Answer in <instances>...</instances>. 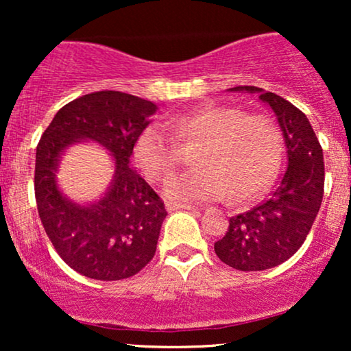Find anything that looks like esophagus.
<instances>
[{"mask_svg":"<svg viewBox=\"0 0 351 351\" xmlns=\"http://www.w3.org/2000/svg\"><path fill=\"white\" fill-rule=\"evenodd\" d=\"M168 211H181V209H186V211H195L193 206H186V204H178V203H167Z\"/></svg>","mask_w":351,"mask_h":351,"instance_id":"obj_1","label":"esophagus"}]
</instances>
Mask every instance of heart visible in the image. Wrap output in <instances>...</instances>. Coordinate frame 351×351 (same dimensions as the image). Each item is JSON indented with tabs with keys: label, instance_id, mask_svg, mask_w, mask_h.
<instances>
[{
	"label": "heart",
	"instance_id": "1",
	"mask_svg": "<svg viewBox=\"0 0 351 351\" xmlns=\"http://www.w3.org/2000/svg\"><path fill=\"white\" fill-rule=\"evenodd\" d=\"M167 125L173 136L158 127L145 128L134 153L143 175L162 183L180 161L178 144L200 145L193 160L199 168L170 179L165 186L168 198L189 204L224 198L232 204L249 203L276 180L282 136L267 117L209 104L171 117Z\"/></svg>",
	"mask_w": 351,
	"mask_h": 351
}]
</instances>
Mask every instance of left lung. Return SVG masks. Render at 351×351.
<instances>
[{"label": "left lung", "instance_id": "left-lung-1", "mask_svg": "<svg viewBox=\"0 0 351 351\" xmlns=\"http://www.w3.org/2000/svg\"><path fill=\"white\" fill-rule=\"evenodd\" d=\"M231 90L257 94L276 114L287 148V168L267 199L232 216L215 251L237 271H265L285 263L307 239L324 198V152L302 110L274 92L254 86Z\"/></svg>", "mask_w": 351, "mask_h": 351}]
</instances>
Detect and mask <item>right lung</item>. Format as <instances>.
Segmentation results:
<instances>
[{"mask_svg": "<svg viewBox=\"0 0 351 351\" xmlns=\"http://www.w3.org/2000/svg\"><path fill=\"white\" fill-rule=\"evenodd\" d=\"M150 100L100 90L66 104L44 130L36 150L34 195L41 223L60 259L95 280L135 276L153 259L165 203L130 167L132 153L148 117ZM94 139L112 152L116 176L99 204L80 207L58 191V158L69 144Z\"/></svg>", "mask_w": 351, "mask_h": 351, "instance_id": "obj_1", "label": "right lung"}]
</instances>
